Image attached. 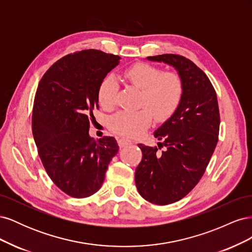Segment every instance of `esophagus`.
Instances as JSON below:
<instances>
[{"label": "esophagus", "instance_id": "1", "mask_svg": "<svg viewBox=\"0 0 252 252\" xmlns=\"http://www.w3.org/2000/svg\"><path fill=\"white\" fill-rule=\"evenodd\" d=\"M131 143H132V141L127 139V138H120L118 140V144H119L120 147H124V146H126V145L131 144Z\"/></svg>", "mask_w": 252, "mask_h": 252}]
</instances>
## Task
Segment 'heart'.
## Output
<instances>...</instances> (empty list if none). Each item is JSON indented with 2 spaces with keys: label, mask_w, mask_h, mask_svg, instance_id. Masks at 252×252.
Listing matches in <instances>:
<instances>
[{
  "label": "heart",
  "mask_w": 252,
  "mask_h": 252,
  "mask_svg": "<svg viewBox=\"0 0 252 252\" xmlns=\"http://www.w3.org/2000/svg\"><path fill=\"white\" fill-rule=\"evenodd\" d=\"M125 80L141 90L138 111H120L109 121L110 129L118 134L136 136L144 132L152 121H165L178 108L181 103L183 81L180 74L173 71H163L161 68L148 63H135L126 68ZM119 84L113 75L103 79L97 90V100L106 110L117 104Z\"/></svg>",
  "instance_id": "obj_1"
}]
</instances>
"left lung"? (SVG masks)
<instances>
[{"label": "left lung", "instance_id": "left-lung-1", "mask_svg": "<svg viewBox=\"0 0 252 252\" xmlns=\"http://www.w3.org/2000/svg\"><path fill=\"white\" fill-rule=\"evenodd\" d=\"M147 60L173 66L184 86L178 108L154 133L164 149L138 145L143 154L135 169L139 193L152 204L168 205L191 191L207 168L219 141V104L208 77L189 59L166 53Z\"/></svg>", "mask_w": 252, "mask_h": 252}]
</instances>
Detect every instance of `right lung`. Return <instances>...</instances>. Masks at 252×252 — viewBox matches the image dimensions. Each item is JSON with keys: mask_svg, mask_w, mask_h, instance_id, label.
Masks as SVG:
<instances>
[{"mask_svg": "<svg viewBox=\"0 0 252 252\" xmlns=\"http://www.w3.org/2000/svg\"><path fill=\"white\" fill-rule=\"evenodd\" d=\"M120 57L87 49L70 53L45 72L32 110V134L51 181L66 194L83 199L101 188L119 145L112 136H89L97 90Z\"/></svg>", "mask_w": 252, "mask_h": 252, "instance_id": "add662e5", "label": "right lung"}]
</instances>
